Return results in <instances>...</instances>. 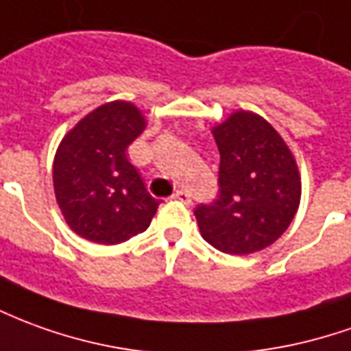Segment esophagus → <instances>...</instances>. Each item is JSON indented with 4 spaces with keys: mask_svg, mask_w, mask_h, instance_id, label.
<instances>
[{
    "mask_svg": "<svg viewBox=\"0 0 351 351\" xmlns=\"http://www.w3.org/2000/svg\"><path fill=\"white\" fill-rule=\"evenodd\" d=\"M173 199L180 201L184 205H192V195L188 192H184V190H178L176 193H173Z\"/></svg>",
    "mask_w": 351,
    "mask_h": 351,
    "instance_id": "34e87169",
    "label": "esophagus"
}]
</instances>
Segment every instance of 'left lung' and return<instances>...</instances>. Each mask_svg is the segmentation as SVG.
<instances>
[{"label":"left lung","mask_w":351,"mask_h":351,"mask_svg":"<svg viewBox=\"0 0 351 351\" xmlns=\"http://www.w3.org/2000/svg\"><path fill=\"white\" fill-rule=\"evenodd\" d=\"M220 152L218 195L193 215L203 239L226 254L278 241L300 203V175L285 141L264 117L234 112L213 129Z\"/></svg>","instance_id":"obj_1"}]
</instances>
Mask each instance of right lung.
I'll list each match as a JSON object with an SVG mask.
<instances>
[{"label": "right lung", "mask_w": 351, "mask_h": 351, "mask_svg": "<svg viewBox=\"0 0 351 351\" xmlns=\"http://www.w3.org/2000/svg\"><path fill=\"white\" fill-rule=\"evenodd\" d=\"M144 127L138 108L114 100L83 117L56 150V203L68 226L93 243H123L150 226L158 210L125 154Z\"/></svg>", "instance_id": "1"}]
</instances>
